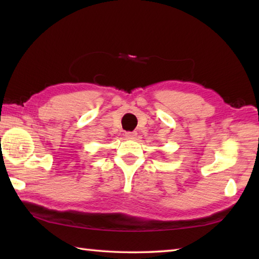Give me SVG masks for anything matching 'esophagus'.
<instances>
[{
	"label": "esophagus",
	"mask_w": 259,
	"mask_h": 259,
	"mask_svg": "<svg viewBox=\"0 0 259 259\" xmlns=\"http://www.w3.org/2000/svg\"><path fill=\"white\" fill-rule=\"evenodd\" d=\"M124 136H125V138H128V139H135L137 137V133L136 131H128V133L124 134Z\"/></svg>",
	"instance_id": "34e87169"
}]
</instances>
